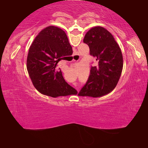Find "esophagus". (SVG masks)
I'll return each mask as SVG.
<instances>
[{"instance_id":"34e87169","label":"esophagus","mask_w":148,"mask_h":148,"mask_svg":"<svg viewBox=\"0 0 148 148\" xmlns=\"http://www.w3.org/2000/svg\"><path fill=\"white\" fill-rule=\"evenodd\" d=\"M77 56H78L77 55H74V57H77Z\"/></svg>"}]
</instances>
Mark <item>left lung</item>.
I'll return each mask as SVG.
<instances>
[{"label": "left lung", "mask_w": 148, "mask_h": 148, "mask_svg": "<svg viewBox=\"0 0 148 148\" xmlns=\"http://www.w3.org/2000/svg\"><path fill=\"white\" fill-rule=\"evenodd\" d=\"M84 42L88 45L97 65L91 66L89 78L78 95L101 97L113 91L118 83L123 66L121 49L112 34L102 27L90 29Z\"/></svg>", "instance_id": "left-lung-1"}]
</instances>
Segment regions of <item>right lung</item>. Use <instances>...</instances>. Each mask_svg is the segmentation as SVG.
I'll return each mask as SVG.
<instances>
[{"instance_id": "1", "label": "right lung", "mask_w": 148, "mask_h": 148, "mask_svg": "<svg viewBox=\"0 0 148 148\" xmlns=\"http://www.w3.org/2000/svg\"><path fill=\"white\" fill-rule=\"evenodd\" d=\"M70 47L65 32L55 26L45 28L34 38L27 56V69L40 93L51 97L77 94L57 67L59 61L68 56Z\"/></svg>"}]
</instances>
